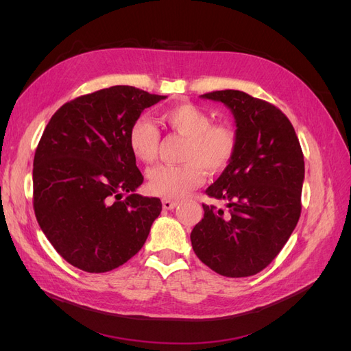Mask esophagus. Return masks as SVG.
I'll return each instance as SVG.
<instances>
[{
  "label": "esophagus",
  "mask_w": 351,
  "mask_h": 351,
  "mask_svg": "<svg viewBox=\"0 0 351 351\" xmlns=\"http://www.w3.org/2000/svg\"><path fill=\"white\" fill-rule=\"evenodd\" d=\"M177 206V202L176 200H169V199H162V208L167 210H171Z\"/></svg>",
  "instance_id": "34e87169"
}]
</instances>
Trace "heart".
Here are the masks:
<instances>
[{
  "label": "heart",
  "mask_w": 351,
  "mask_h": 351,
  "mask_svg": "<svg viewBox=\"0 0 351 351\" xmlns=\"http://www.w3.org/2000/svg\"><path fill=\"white\" fill-rule=\"evenodd\" d=\"M161 120L186 137L183 164L158 165L147 173L149 190L165 199H178L192 192L209 174L221 173L234 156L237 136L228 124H212L210 115L193 104H177L161 112ZM129 147L139 161L149 164L156 158L159 132L146 117L137 119L129 130Z\"/></svg>",
  "instance_id": "b5f03b06"
}]
</instances>
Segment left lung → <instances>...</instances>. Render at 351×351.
Returning <instances> with one entry per match:
<instances>
[{"label": "left lung", "instance_id": "left-lung-1", "mask_svg": "<svg viewBox=\"0 0 351 351\" xmlns=\"http://www.w3.org/2000/svg\"><path fill=\"white\" fill-rule=\"evenodd\" d=\"M200 98L231 111L237 147L206 189L227 209L202 205L205 215L190 240L196 256L212 271L231 278L250 277L275 259L300 218L302 147L290 120L269 102L231 89Z\"/></svg>", "mask_w": 351, "mask_h": 351}]
</instances>
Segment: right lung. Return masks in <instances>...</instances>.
Here are the masks:
<instances>
[{
    "mask_svg": "<svg viewBox=\"0 0 351 351\" xmlns=\"http://www.w3.org/2000/svg\"><path fill=\"white\" fill-rule=\"evenodd\" d=\"M165 98L111 86L51 117L34 159V208L40 230L73 267L119 268L149 236L162 204L136 193L143 177L127 136L145 108Z\"/></svg>",
    "mask_w": 351,
    "mask_h": 351,
    "instance_id": "obj_1",
    "label": "right lung"
}]
</instances>
